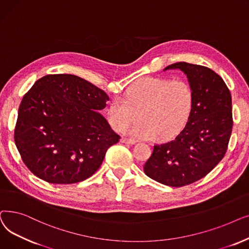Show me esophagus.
I'll list each match as a JSON object with an SVG mask.
<instances>
[{
    "mask_svg": "<svg viewBox=\"0 0 249 249\" xmlns=\"http://www.w3.org/2000/svg\"><path fill=\"white\" fill-rule=\"evenodd\" d=\"M121 142H122V143H124V144H131V145H134L135 143H137L136 140L128 139V138H125V137H122Z\"/></svg>",
    "mask_w": 249,
    "mask_h": 249,
    "instance_id": "esophagus-1",
    "label": "esophagus"
}]
</instances>
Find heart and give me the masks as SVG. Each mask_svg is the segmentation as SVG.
<instances>
[{
	"mask_svg": "<svg viewBox=\"0 0 249 249\" xmlns=\"http://www.w3.org/2000/svg\"><path fill=\"white\" fill-rule=\"evenodd\" d=\"M195 93L184 79L146 77L113 99L108 121L116 132H123L139 116L141 121L128 133L142 139H169L178 134L192 113Z\"/></svg>",
	"mask_w": 249,
	"mask_h": 249,
	"instance_id": "heart-1",
	"label": "heart"
}]
</instances>
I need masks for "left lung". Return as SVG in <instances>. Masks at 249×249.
Segmentation results:
<instances>
[{
	"label": "left lung",
	"instance_id": "1",
	"mask_svg": "<svg viewBox=\"0 0 249 249\" xmlns=\"http://www.w3.org/2000/svg\"><path fill=\"white\" fill-rule=\"evenodd\" d=\"M170 69L187 76L194 107L174 140L154 146L144 172L162 184L180 187L203 178L226 154L233 126L232 99L223 79L207 67L179 62L164 70Z\"/></svg>",
	"mask_w": 249,
	"mask_h": 249
}]
</instances>
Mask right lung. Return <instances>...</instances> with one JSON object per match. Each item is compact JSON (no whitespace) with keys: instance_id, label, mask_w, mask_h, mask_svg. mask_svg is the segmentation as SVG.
Wrapping results in <instances>:
<instances>
[{"instance_id":"right-lung-1","label":"right lung","mask_w":249,"mask_h":249,"mask_svg":"<svg viewBox=\"0 0 249 249\" xmlns=\"http://www.w3.org/2000/svg\"><path fill=\"white\" fill-rule=\"evenodd\" d=\"M108 100L103 90L78 76L37 80L22 98L14 131L23 163L50 183L87 179L121 139L99 113Z\"/></svg>"}]
</instances>
